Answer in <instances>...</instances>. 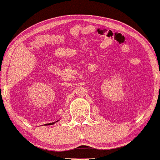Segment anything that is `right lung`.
<instances>
[{
	"label": "right lung",
	"instance_id": "right-lung-1",
	"mask_svg": "<svg viewBox=\"0 0 160 160\" xmlns=\"http://www.w3.org/2000/svg\"><path fill=\"white\" fill-rule=\"evenodd\" d=\"M58 121H59V120H58ZM57 122H58V121H57ZM54 123H55V122H54L53 124H54ZM47 124H44V125H47Z\"/></svg>",
	"mask_w": 160,
	"mask_h": 160
}]
</instances>
